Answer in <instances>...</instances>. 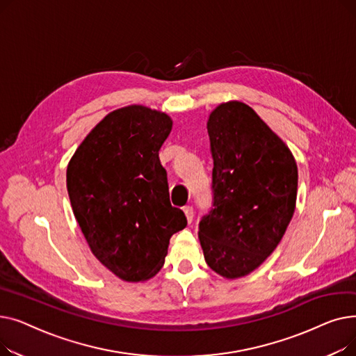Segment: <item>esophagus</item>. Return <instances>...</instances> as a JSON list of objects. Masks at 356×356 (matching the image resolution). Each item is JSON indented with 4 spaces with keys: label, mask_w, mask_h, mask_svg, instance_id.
Wrapping results in <instances>:
<instances>
[{
    "label": "esophagus",
    "mask_w": 356,
    "mask_h": 356,
    "mask_svg": "<svg viewBox=\"0 0 356 356\" xmlns=\"http://www.w3.org/2000/svg\"><path fill=\"white\" fill-rule=\"evenodd\" d=\"M183 211H184V215H186V218H188V222H189V223H192V220H193V216H195L193 208H192V207H184V208H183Z\"/></svg>",
    "instance_id": "1"
}]
</instances>
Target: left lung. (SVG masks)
<instances>
[{"label": "left lung", "mask_w": 356, "mask_h": 356, "mask_svg": "<svg viewBox=\"0 0 356 356\" xmlns=\"http://www.w3.org/2000/svg\"><path fill=\"white\" fill-rule=\"evenodd\" d=\"M212 208L199 222L207 264L244 277L282 241L297 197V164L287 145L248 105L220 104L208 120Z\"/></svg>", "instance_id": "1"}]
</instances>
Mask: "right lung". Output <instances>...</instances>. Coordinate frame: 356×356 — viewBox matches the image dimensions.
Listing matches in <instances>:
<instances>
[{"label":"right lung","instance_id":"add662e5","mask_svg":"<svg viewBox=\"0 0 356 356\" xmlns=\"http://www.w3.org/2000/svg\"><path fill=\"white\" fill-rule=\"evenodd\" d=\"M164 112L131 105L108 114L66 172L72 209L101 263L125 282H144L164 264L168 241L188 225L172 207L159 152L172 131Z\"/></svg>","mask_w":356,"mask_h":356}]
</instances>
